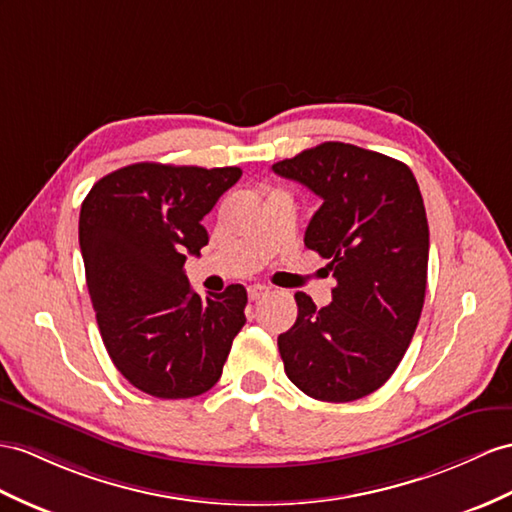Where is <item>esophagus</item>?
<instances>
[{"label": "esophagus", "instance_id": "obj_1", "mask_svg": "<svg viewBox=\"0 0 512 512\" xmlns=\"http://www.w3.org/2000/svg\"><path fill=\"white\" fill-rule=\"evenodd\" d=\"M269 293V286H265V284H254V286H249L247 289V295H249V299H252V302H258L260 297H265Z\"/></svg>", "mask_w": 512, "mask_h": 512}]
</instances>
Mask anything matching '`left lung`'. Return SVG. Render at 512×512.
Listing matches in <instances>:
<instances>
[{
  "label": "left lung",
  "mask_w": 512,
  "mask_h": 512,
  "mask_svg": "<svg viewBox=\"0 0 512 512\" xmlns=\"http://www.w3.org/2000/svg\"><path fill=\"white\" fill-rule=\"evenodd\" d=\"M271 169L321 197L304 245L336 280L323 308L295 293L297 319L278 336L284 371L315 400H360L393 376L421 317L430 232L419 184L404 162L339 141Z\"/></svg>",
  "instance_id": "8db88e82"
}]
</instances>
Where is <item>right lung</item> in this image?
<instances>
[{
	"label": "right lung",
	"instance_id": "1",
	"mask_svg": "<svg viewBox=\"0 0 512 512\" xmlns=\"http://www.w3.org/2000/svg\"><path fill=\"white\" fill-rule=\"evenodd\" d=\"M241 173L136 162L84 197L80 249L97 326L121 376L147 395L213 389L245 326L243 284L202 299L184 273L186 256L208 245L202 219Z\"/></svg>",
	"mask_w": 512,
	"mask_h": 512
}]
</instances>
